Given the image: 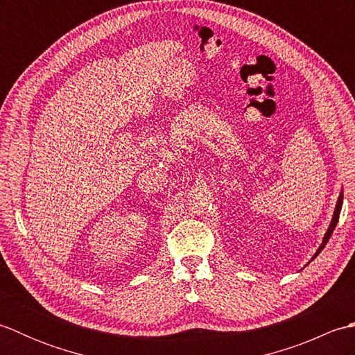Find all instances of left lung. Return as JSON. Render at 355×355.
<instances>
[{
  "instance_id": "left-lung-1",
  "label": "left lung",
  "mask_w": 355,
  "mask_h": 355,
  "mask_svg": "<svg viewBox=\"0 0 355 355\" xmlns=\"http://www.w3.org/2000/svg\"><path fill=\"white\" fill-rule=\"evenodd\" d=\"M342 202H343V195H340V197H338V201H337V206H336V210H334V216H333V221H331V224H329V227H328V232H327V235H325V238H323V243H322V245L319 247V250L315 252V254H314V258L315 256H318L323 248H325V245H327V243L329 241V238H331V235H333V232H334V229H336V225H337V223H338V215H340V210H342ZM313 258V259H314Z\"/></svg>"
}]
</instances>
